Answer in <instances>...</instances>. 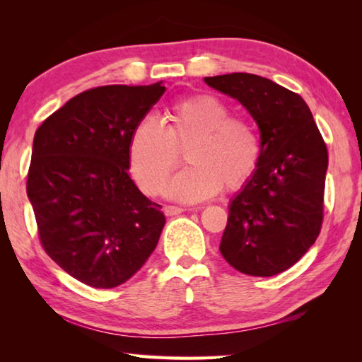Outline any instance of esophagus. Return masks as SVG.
I'll return each mask as SVG.
<instances>
[{
	"label": "esophagus",
	"mask_w": 362,
	"mask_h": 362,
	"mask_svg": "<svg viewBox=\"0 0 362 362\" xmlns=\"http://www.w3.org/2000/svg\"><path fill=\"white\" fill-rule=\"evenodd\" d=\"M182 212H185V209H183V207H179V206H166L164 207V214H166V216H179V214H182Z\"/></svg>",
	"instance_id": "obj_1"
}]
</instances>
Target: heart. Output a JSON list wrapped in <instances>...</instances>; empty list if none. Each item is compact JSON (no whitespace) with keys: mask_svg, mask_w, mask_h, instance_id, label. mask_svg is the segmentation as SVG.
Listing matches in <instances>:
<instances>
[{"mask_svg":"<svg viewBox=\"0 0 362 362\" xmlns=\"http://www.w3.org/2000/svg\"><path fill=\"white\" fill-rule=\"evenodd\" d=\"M166 126L155 115L140 119L129 139V168L144 193L156 196L179 163L177 146L185 150L188 166L168 187L170 198L198 203L222 187L238 189L254 175L262 156L259 132L252 122L230 116L225 102L198 94L175 102Z\"/></svg>","mask_w":362,"mask_h":362,"instance_id":"heart-1","label":"heart"}]
</instances>
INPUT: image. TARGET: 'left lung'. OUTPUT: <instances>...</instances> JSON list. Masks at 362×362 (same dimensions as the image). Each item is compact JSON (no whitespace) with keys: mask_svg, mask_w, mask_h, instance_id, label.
<instances>
[{"mask_svg":"<svg viewBox=\"0 0 362 362\" xmlns=\"http://www.w3.org/2000/svg\"><path fill=\"white\" fill-rule=\"evenodd\" d=\"M204 83L247 110L262 144L259 166L230 203L220 252L238 272L273 276L302 259L321 231L326 144L302 97L272 79L230 73Z\"/></svg>","mask_w":362,"mask_h":362,"instance_id":"left-lung-1","label":"left lung"}]
</instances>
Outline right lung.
Instances as JSON below:
<instances>
[{
    "mask_svg": "<svg viewBox=\"0 0 362 362\" xmlns=\"http://www.w3.org/2000/svg\"><path fill=\"white\" fill-rule=\"evenodd\" d=\"M166 88L100 86L36 129L27 194L46 254L81 283L112 289L134 276L166 223L127 174L129 139Z\"/></svg>",
    "mask_w": 362,
    "mask_h": 362,
    "instance_id": "1",
    "label": "right lung"
}]
</instances>
